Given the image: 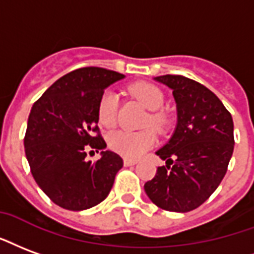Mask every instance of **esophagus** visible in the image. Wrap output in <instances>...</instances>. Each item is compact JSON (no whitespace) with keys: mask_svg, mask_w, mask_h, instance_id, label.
<instances>
[{"mask_svg":"<svg viewBox=\"0 0 254 254\" xmlns=\"http://www.w3.org/2000/svg\"><path fill=\"white\" fill-rule=\"evenodd\" d=\"M137 161L132 160V159H124V164L127 165V167H130V165H134Z\"/></svg>","mask_w":254,"mask_h":254,"instance_id":"34e87169","label":"esophagus"}]
</instances>
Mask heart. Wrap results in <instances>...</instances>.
Wrapping results in <instances>:
<instances>
[{"mask_svg":"<svg viewBox=\"0 0 254 254\" xmlns=\"http://www.w3.org/2000/svg\"><path fill=\"white\" fill-rule=\"evenodd\" d=\"M130 93L137 101L151 110L146 117L144 125L155 127L156 130H163L168 118L160 109L164 105V93L156 84L148 82H137L130 86ZM118 97L117 94L108 90L101 95L98 102V121L105 127H113L117 122ZM156 137L153 130L145 129L140 132H127L118 130L109 137V146L113 151L117 152L127 159H138L146 151H149L155 145Z\"/></svg>","mask_w":254,"mask_h":254,"instance_id":"obj_1","label":"heart"}]
</instances>
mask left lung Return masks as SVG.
I'll return each instance as SVG.
<instances>
[{
  "label": "left lung",
  "mask_w": 254,
  "mask_h": 254,
  "mask_svg": "<svg viewBox=\"0 0 254 254\" xmlns=\"http://www.w3.org/2000/svg\"><path fill=\"white\" fill-rule=\"evenodd\" d=\"M172 89L178 125L174 136L156 152L165 160L144 185L157 207L187 213L203 204L226 174L234 149L233 118L217 95L182 75L155 78Z\"/></svg>",
  "instance_id": "1"
}]
</instances>
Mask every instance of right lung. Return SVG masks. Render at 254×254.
Instances as JSON below:
<instances>
[{
  "label": "right lung",
  "instance_id": "right-lung-1",
  "mask_svg": "<svg viewBox=\"0 0 254 254\" xmlns=\"http://www.w3.org/2000/svg\"><path fill=\"white\" fill-rule=\"evenodd\" d=\"M124 75L83 67L58 79L36 102L28 118L24 146L31 172L48 198L65 210L80 211L101 203L110 192L124 161L106 148L98 127V102L109 84Z\"/></svg>",
  "mask_w": 254,
  "mask_h": 254
}]
</instances>
